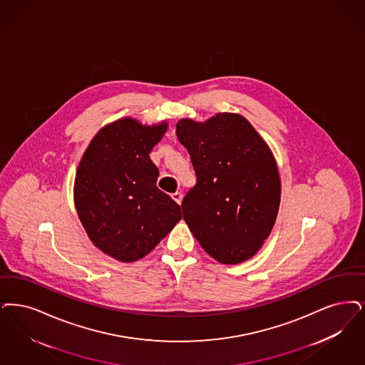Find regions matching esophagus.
Listing matches in <instances>:
<instances>
[{"instance_id": "obj_1", "label": "esophagus", "mask_w": 365, "mask_h": 365, "mask_svg": "<svg viewBox=\"0 0 365 365\" xmlns=\"http://www.w3.org/2000/svg\"><path fill=\"white\" fill-rule=\"evenodd\" d=\"M171 197H173V200L175 201L176 204H182V198H183V194H182L180 191H176V192H174Z\"/></svg>"}]
</instances>
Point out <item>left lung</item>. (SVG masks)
Listing matches in <instances>:
<instances>
[{
	"instance_id": "obj_1",
	"label": "left lung",
	"mask_w": 365,
	"mask_h": 365,
	"mask_svg": "<svg viewBox=\"0 0 365 365\" xmlns=\"http://www.w3.org/2000/svg\"><path fill=\"white\" fill-rule=\"evenodd\" d=\"M176 137L197 176L182 202L190 231L219 262L251 258L270 235L279 206V176L269 146L247 119L227 113L205 123L180 119Z\"/></svg>"
}]
</instances>
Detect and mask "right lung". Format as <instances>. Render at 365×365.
<instances>
[{
    "label": "right lung",
    "mask_w": 365,
    "mask_h": 365,
    "mask_svg": "<svg viewBox=\"0 0 365 365\" xmlns=\"http://www.w3.org/2000/svg\"><path fill=\"white\" fill-rule=\"evenodd\" d=\"M167 125L143 126L126 118L91 141L74 182V204L89 239L122 262L137 261L182 219L180 206L158 186L149 153Z\"/></svg>",
    "instance_id": "right-lung-1"
}]
</instances>
